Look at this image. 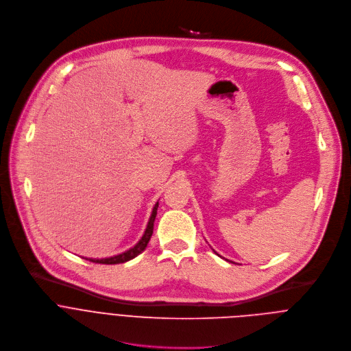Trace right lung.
Wrapping results in <instances>:
<instances>
[{
  "label": "right lung",
  "mask_w": 351,
  "mask_h": 351,
  "mask_svg": "<svg viewBox=\"0 0 351 351\" xmlns=\"http://www.w3.org/2000/svg\"><path fill=\"white\" fill-rule=\"evenodd\" d=\"M158 207H159V202H156V204L152 208V215L149 217V221H148V226H147V230L143 235V238L138 241V243L135 246H132L131 249L120 253V254H116V256H112V257H106V258H87V257H83L86 260H90L93 263H98V264H120V263H125L134 257H136L139 253H143L145 250V247L148 246L149 243V239L154 234V223H155V219H156V215H158Z\"/></svg>",
  "instance_id": "obj_1"
}]
</instances>
